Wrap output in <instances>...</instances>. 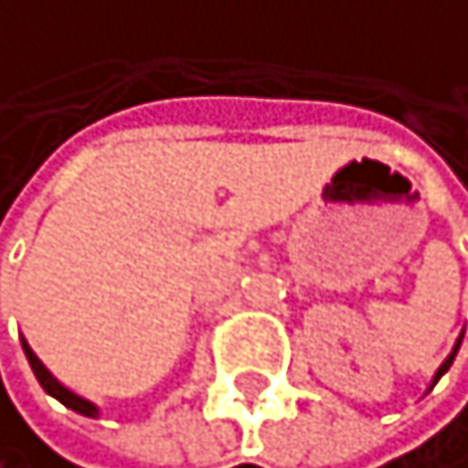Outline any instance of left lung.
<instances>
[{"label":"left lung","mask_w":468,"mask_h":468,"mask_svg":"<svg viewBox=\"0 0 468 468\" xmlns=\"http://www.w3.org/2000/svg\"><path fill=\"white\" fill-rule=\"evenodd\" d=\"M460 343H463V334H460V339H457V343H454V352H451V355L445 357V364H441V367L436 369V376H433V385L439 382V378H441V376H445V373H448V367H451V364H454V357H457V352H460Z\"/></svg>","instance_id":"1"}]
</instances>
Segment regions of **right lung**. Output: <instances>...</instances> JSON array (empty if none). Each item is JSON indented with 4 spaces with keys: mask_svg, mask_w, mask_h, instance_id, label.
Masks as SVG:
<instances>
[{
    "mask_svg": "<svg viewBox=\"0 0 468 468\" xmlns=\"http://www.w3.org/2000/svg\"><path fill=\"white\" fill-rule=\"evenodd\" d=\"M23 352H27V360H29V367H32L35 378H38V385H41L44 390H48L50 397H56V399H59V403H62L65 409H71V412H78V415H86V418H95V415H99V406L90 403V399L78 397V394H74V390H69V388H65L62 382H56L53 373H50L48 367L41 364L38 355L32 352L27 339H23Z\"/></svg>",
    "mask_w": 468,
    "mask_h": 468,
    "instance_id": "right-lung-1",
    "label": "right lung"
}]
</instances>
